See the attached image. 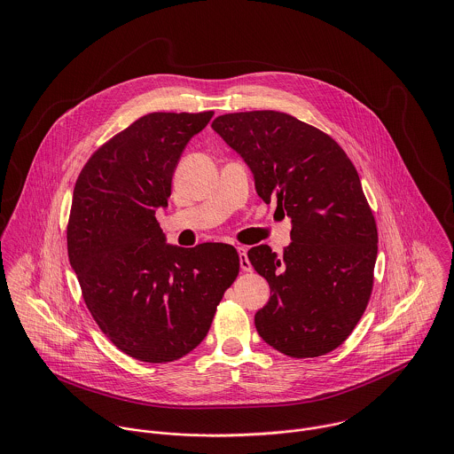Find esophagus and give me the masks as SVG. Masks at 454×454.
<instances>
[{"instance_id":"34e87169","label":"esophagus","mask_w":454,"mask_h":454,"mask_svg":"<svg viewBox=\"0 0 454 454\" xmlns=\"http://www.w3.org/2000/svg\"><path fill=\"white\" fill-rule=\"evenodd\" d=\"M238 254H239V265H241V269L250 272L252 270V263H250L248 255H247V248L245 247H238Z\"/></svg>"}]
</instances>
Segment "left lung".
<instances>
[{
    "label": "left lung",
    "instance_id": "8db88e82",
    "mask_svg": "<svg viewBox=\"0 0 454 454\" xmlns=\"http://www.w3.org/2000/svg\"><path fill=\"white\" fill-rule=\"evenodd\" d=\"M211 128L247 162L257 194L292 220L283 257L248 250L270 288L257 332L292 358L322 356L348 339L372 292L378 229L360 176L328 134L288 114H227Z\"/></svg>",
    "mask_w": 454,
    "mask_h": 454
}]
</instances>
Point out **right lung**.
<instances>
[{"mask_svg": "<svg viewBox=\"0 0 454 454\" xmlns=\"http://www.w3.org/2000/svg\"><path fill=\"white\" fill-rule=\"evenodd\" d=\"M211 117L148 114L94 152L74 184L69 263L96 324L139 362H173L199 346L239 272L234 247L168 245L155 218L187 143Z\"/></svg>", "mask_w": 454, "mask_h": 454, "instance_id": "add662e5", "label": "right lung"}]
</instances>
